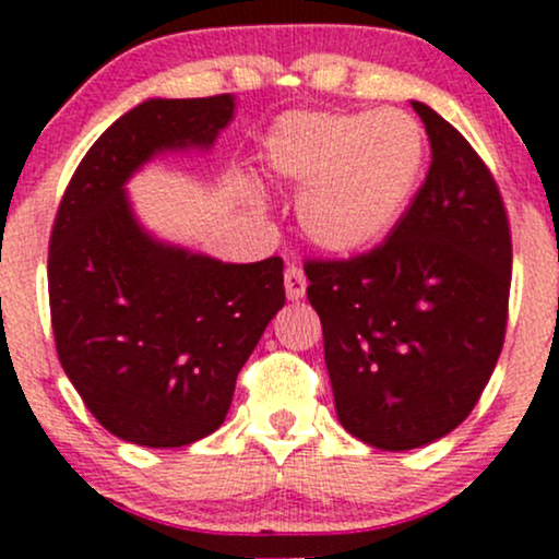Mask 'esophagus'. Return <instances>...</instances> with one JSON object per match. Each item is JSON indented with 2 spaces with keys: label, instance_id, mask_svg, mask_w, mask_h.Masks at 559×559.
Here are the masks:
<instances>
[{
  "label": "esophagus",
  "instance_id": "obj_1",
  "mask_svg": "<svg viewBox=\"0 0 559 559\" xmlns=\"http://www.w3.org/2000/svg\"><path fill=\"white\" fill-rule=\"evenodd\" d=\"M284 286H286V297L292 301H299L307 292L305 271H301V267H297V265H288L286 273H284Z\"/></svg>",
  "mask_w": 559,
  "mask_h": 559
}]
</instances>
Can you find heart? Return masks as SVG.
Here are the masks:
<instances>
[{"label": "heart", "mask_w": 559, "mask_h": 559, "mask_svg": "<svg viewBox=\"0 0 559 559\" xmlns=\"http://www.w3.org/2000/svg\"><path fill=\"white\" fill-rule=\"evenodd\" d=\"M265 157L273 176L305 191L307 239L349 258L381 243L407 213L426 165V133L402 110L288 115L267 133Z\"/></svg>", "instance_id": "obj_1"}]
</instances>
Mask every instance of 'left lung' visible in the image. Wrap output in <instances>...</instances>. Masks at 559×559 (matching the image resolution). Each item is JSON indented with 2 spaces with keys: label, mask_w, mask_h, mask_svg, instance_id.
<instances>
[{
  "label": "left lung",
  "mask_w": 559,
  "mask_h": 559,
  "mask_svg": "<svg viewBox=\"0 0 559 559\" xmlns=\"http://www.w3.org/2000/svg\"><path fill=\"white\" fill-rule=\"evenodd\" d=\"M426 183L389 239L342 262H307L338 423L383 452L426 447L484 394L507 329L512 243L489 168L423 102Z\"/></svg>",
  "instance_id": "8db88e82"
}]
</instances>
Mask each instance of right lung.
Here are the masks:
<instances>
[{"mask_svg":"<svg viewBox=\"0 0 559 559\" xmlns=\"http://www.w3.org/2000/svg\"><path fill=\"white\" fill-rule=\"evenodd\" d=\"M234 96L146 99L94 141L49 241L57 355L118 439L168 449L226 420L236 376L284 307V262H223L157 239L126 183L165 152L210 150Z\"/></svg>","mask_w":559,"mask_h":559,"instance_id":"1","label":"right lung"}]
</instances>
